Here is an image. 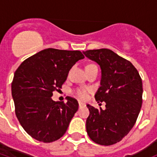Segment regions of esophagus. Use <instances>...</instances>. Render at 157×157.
<instances>
[{
  "label": "esophagus",
  "mask_w": 157,
  "mask_h": 157,
  "mask_svg": "<svg viewBox=\"0 0 157 157\" xmlns=\"http://www.w3.org/2000/svg\"><path fill=\"white\" fill-rule=\"evenodd\" d=\"M85 106H86V104H85V103L79 102V107H80V108H81V107H85Z\"/></svg>",
  "instance_id": "esophagus-1"
}]
</instances>
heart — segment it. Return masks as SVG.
Returning <instances> with one entry per match:
<instances>
[{
	"mask_svg": "<svg viewBox=\"0 0 157 157\" xmlns=\"http://www.w3.org/2000/svg\"><path fill=\"white\" fill-rule=\"evenodd\" d=\"M97 67L94 64H89L88 66L86 67V69L90 68V67ZM74 93L76 94L77 98H79L81 100H85L86 98H88L89 93H90V90L87 88H80L76 89V90L74 91Z\"/></svg>",
	"mask_w": 157,
	"mask_h": 157,
	"instance_id": "obj_1",
	"label": "heart"
}]
</instances>
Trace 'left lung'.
<instances>
[{"label": "left lung", "instance_id": "1", "mask_svg": "<svg viewBox=\"0 0 157 157\" xmlns=\"http://www.w3.org/2000/svg\"><path fill=\"white\" fill-rule=\"evenodd\" d=\"M84 54L100 66L101 86L94 97L98 103H106L105 110L87 104L86 131L94 143L110 146L126 136L136 122L143 103L141 76L129 60L111 50H90Z\"/></svg>", "mask_w": 157, "mask_h": 157}]
</instances>
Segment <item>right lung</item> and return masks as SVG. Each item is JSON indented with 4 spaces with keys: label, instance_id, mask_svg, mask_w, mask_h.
Masks as SVG:
<instances>
[{
    "label": "right lung",
    "instance_id": "obj_1",
    "mask_svg": "<svg viewBox=\"0 0 157 157\" xmlns=\"http://www.w3.org/2000/svg\"><path fill=\"white\" fill-rule=\"evenodd\" d=\"M85 58L80 50L49 48L25 59L14 72L11 91L15 115L24 130L43 143L59 139L78 110V102H54L71 67Z\"/></svg>",
    "mask_w": 157,
    "mask_h": 157
}]
</instances>
